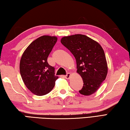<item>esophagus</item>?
<instances>
[{
    "mask_svg": "<svg viewBox=\"0 0 130 130\" xmlns=\"http://www.w3.org/2000/svg\"><path fill=\"white\" fill-rule=\"evenodd\" d=\"M70 76H71V73H68L67 75L66 76H65V78H67V79H69V78L70 77Z\"/></svg>",
    "mask_w": 130,
    "mask_h": 130,
    "instance_id": "esophagus-1",
    "label": "esophagus"
}]
</instances>
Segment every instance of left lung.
Here are the masks:
<instances>
[{
  "instance_id": "obj_1",
  "label": "left lung",
  "mask_w": 130,
  "mask_h": 130,
  "mask_svg": "<svg viewBox=\"0 0 130 130\" xmlns=\"http://www.w3.org/2000/svg\"><path fill=\"white\" fill-rule=\"evenodd\" d=\"M61 42L76 58L77 73L84 83L80 93L89 96L95 93L108 73L106 57L102 47L98 42L83 34L63 37Z\"/></svg>"
}]
</instances>
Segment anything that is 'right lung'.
<instances>
[{
  "instance_id": "add662e5",
  "label": "right lung",
  "mask_w": 130,
  "mask_h": 130,
  "mask_svg": "<svg viewBox=\"0 0 130 130\" xmlns=\"http://www.w3.org/2000/svg\"><path fill=\"white\" fill-rule=\"evenodd\" d=\"M57 41L56 36H43L32 41L21 57L19 70L24 84L37 96L46 94L53 89L58 78L47 57Z\"/></svg>"
}]
</instances>
